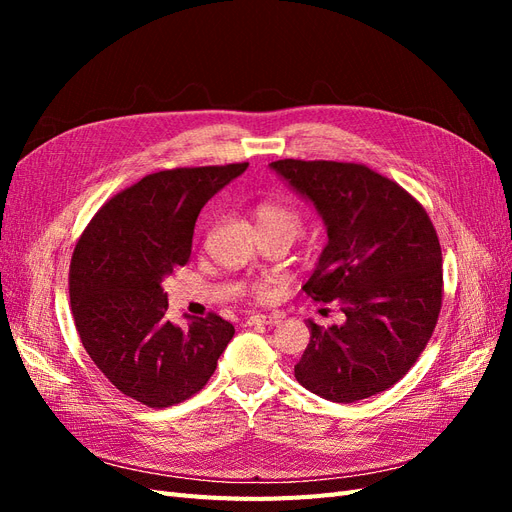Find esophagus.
<instances>
[{"label": "esophagus", "mask_w": 512, "mask_h": 512, "mask_svg": "<svg viewBox=\"0 0 512 512\" xmlns=\"http://www.w3.org/2000/svg\"><path fill=\"white\" fill-rule=\"evenodd\" d=\"M280 322V316H265V314H252L245 320V324H267V327H273V324Z\"/></svg>", "instance_id": "34e87169"}]
</instances>
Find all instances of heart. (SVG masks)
Returning <instances> with one entry per match:
<instances>
[{
	"label": "heart",
	"mask_w": 512,
	"mask_h": 512,
	"mask_svg": "<svg viewBox=\"0 0 512 512\" xmlns=\"http://www.w3.org/2000/svg\"><path fill=\"white\" fill-rule=\"evenodd\" d=\"M256 220L260 228H280L294 239L299 228H301V218L294 207L282 205V203H265L256 209ZM258 292H265V286H258Z\"/></svg>",
	"instance_id": "heart-1"
}]
</instances>
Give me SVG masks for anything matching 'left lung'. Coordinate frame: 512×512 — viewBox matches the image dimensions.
Segmentation results:
<instances>
[{
	"mask_svg": "<svg viewBox=\"0 0 512 512\" xmlns=\"http://www.w3.org/2000/svg\"><path fill=\"white\" fill-rule=\"evenodd\" d=\"M269 168L327 228L303 290L318 303L339 299L346 314L329 329L307 320L294 378L337 404L391 389L427 346L442 307V252L429 215L363 164L277 160Z\"/></svg>",
	"mask_w": 512,
	"mask_h": 512,
	"instance_id": "left-lung-1",
	"label": "left lung"
}]
</instances>
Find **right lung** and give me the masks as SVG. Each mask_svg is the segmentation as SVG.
<instances>
[{"mask_svg": "<svg viewBox=\"0 0 512 512\" xmlns=\"http://www.w3.org/2000/svg\"><path fill=\"white\" fill-rule=\"evenodd\" d=\"M247 162L153 173L94 215L74 247L70 307L81 342L117 389L168 408L203 389L235 327L220 316L166 318L164 280L190 260L200 209Z\"/></svg>", "mask_w": 512, "mask_h": 512, "instance_id": "add662e5", "label": "right lung"}]
</instances>
